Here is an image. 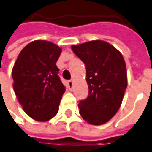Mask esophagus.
I'll list each match as a JSON object with an SVG mask.
<instances>
[{
    "mask_svg": "<svg viewBox=\"0 0 152 152\" xmlns=\"http://www.w3.org/2000/svg\"><path fill=\"white\" fill-rule=\"evenodd\" d=\"M68 85H69V88L72 89V86H73V80H68Z\"/></svg>",
    "mask_w": 152,
    "mask_h": 152,
    "instance_id": "1",
    "label": "esophagus"
}]
</instances>
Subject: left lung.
I'll return each instance as SVG.
<instances>
[{
	"label": "left lung",
	"instance_id": "left-lung-1",
	"mask_svg": "<svg viewBox=\"0 0 152 152\" xmlns=\"http://www.w3.org/2000/svg\"><path fill=\"white\" fill-rule=\"evenodd\" d=\"M86 67L89 95L79 103V114L93 125L108 122L118 111L128 80L124 59L120 51L103 40L72 45Z\"/></svg>",
	"mask_w": 152,
	"mask_h": 152
}]
</instances>
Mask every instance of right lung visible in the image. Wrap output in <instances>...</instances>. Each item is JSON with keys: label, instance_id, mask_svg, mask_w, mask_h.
I'll list each match as a JSON object with an SVG mask.
<instances>
[{"label": "right lung", "instance_id": "add662e5", "mask_svg": "<svg viewBox=\"0 0 152 152\" xmlns=\"http://www.w3.org/2000/svg\"><path fill=\"white\" fill-rule=\"evenodd\" d=\"M61 48L46 40H34L21 50L12 71L13 90L23 111L45 122L58 113L65 92L56 63Z\"/></svg>", "mask_w": 152, "mask_h": 152}]
</instances>
